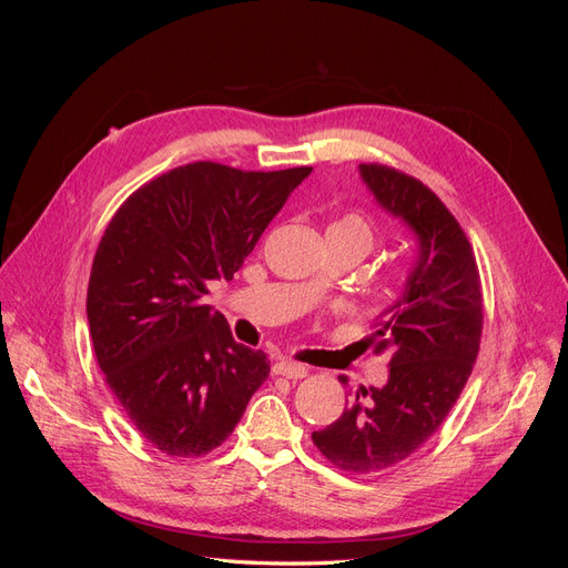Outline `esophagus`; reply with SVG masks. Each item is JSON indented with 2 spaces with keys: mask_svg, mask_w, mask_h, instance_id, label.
<instances>
[{
  "mask_svg": "<svg viewBox=\"0 0 568 568\" xmlns=\"http://www.w3.org/2000/svg\"><path fill=\"white\" fill-rule=\"evenodd\" d=\"M272 372L277 376H286V379H303V376H307V367H303L298 363H291V359H277Z\"/></svg>",
  "mask_w": 568,
  "mask_h": 568,
  "instance_id": "34e87169",
  "label": "esophagus"
}]
</instances>
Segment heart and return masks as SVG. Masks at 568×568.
<instances>
[{"instance_id": "obj_1", "label": "heart", "mask_w": 568, "mask_h": 568, "mask_svg": "<svg viewBox=\"0 0 568 568\" xmlns=\"http://www.w3.org/2000/svg\"><path fill=\"white\" fill-rule=\"evenodd\" d=\"M332 227H341V230H348L351 234H355L359 242L365 244V248L369 251V246H372V242H374V234H372V227H369V222L363 217V215H346V217H341L338 222H334Z\"/></svg>"}]
</instances>
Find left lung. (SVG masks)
<instances>
[{
	"instance_id": "1",
	"label": "left lung",
	"mask_w": 568,
	"mask_h": 568,
	"mask_svg": "<svg viewBox=\"0 0 568 568\" xmlns=\"http://www.w3.org/2000/svg\"><path fill=\"white\" fill-rule=\"evenodd\" d=\"M359 178L415 234L417 261L369 338L376 353H388V382L346 400L313 443L334 467L374 474L422 448L448 417L476 363L484 296L469 239L432 189L379 163H359Z\"/></svg>"
}]
</instances>
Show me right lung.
Wrapping results in <instances>:
<instances>
[{
    "instance_id": "obj_1",
    "label": "right lung",
    "mask_w": 568,
    "mask_h": 568,
    "mask_svg": "<svg viewBox=\"0 0 568 568\" xmlns=\"http://www.w3.org/2000/svg\"><path fill=\"white\" fill-rule=\"evenodd\" d=\"M311 173L199 161L146 182L111 217L88 286L90 336L115 400L161 453L215 450L267 379V355L236 343L205 294L234 277Z\"/></svg>"
}]
</instances>
